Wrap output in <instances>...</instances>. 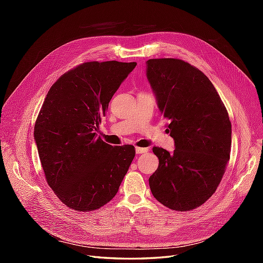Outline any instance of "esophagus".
<instances>
[{"mask_svg":"<svg viewBox=\"0 0 263 263\" xmlns=\"http://www.w3.org/2000/svg\"><path fill=\"white\" fill-rule=\"evenodd\" d=\"M148 151V148H141V147H136V154L141 155V154H146Z\"/></svg>","mask_w":263,"mask_h":263,"instance_id":"esophagus-1","label":"esophagus"}]
</instances>
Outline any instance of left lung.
I'll return each mask as SVG.
<instances>
[{"instance_id":"8db88e82","label":"left lung","mask_w":263,"mask_h":263,"mask_svg":"<svg viewBox=\"0 0 263 263\" xmlns=\"http://www.w3.org/2000/svg\"><path fill=\"white\" fill-rule=\"evenodd\" d=\"M147 79L169 121L172 154L154 147L159 159L149 178L151 193L173 211H192L216 191L232 147V124L216 89L201 70L181 59H149Z\"/></svg>"}]
</instances>
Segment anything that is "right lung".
Segmentation results:
<instances>
[{"instance_id":"1","label":"right lung","mask_w":263,"mask_h":263,"mask_svg":"<svg viewBox=\"0 0 263 263\" xmlns=\"http://www.w3.org/2000/svg\"><path fill=\"white\" fill-rule=\"evenodd\" d=\"M136 62L90 61L62 74L44 101L34 137L47 183L69 209L90 212L116 195L135 157L132 145L97 138L108 103Z\"/></svg>"}]
</instances>
